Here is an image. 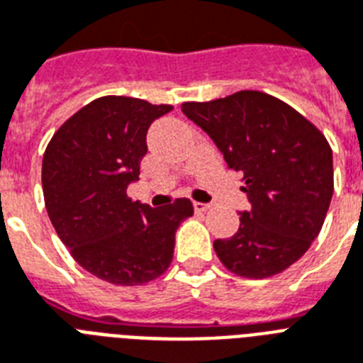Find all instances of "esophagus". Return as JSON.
Returning a JSON list of instances; mask_svg holds the SVG:
<instances>
[{"label": "esophagus", "instance_id": "obj_1", "mask_svg": "<svg viewBox=\"0 0 363 363\" xmlns=\"http://www.w3.org/2000/svg\"><path fill=\"white\" fill-rule=\"evenodd\" d=\"M193 208H195V211H206V210H210V204H204V202H193Z\"/></svg>", "mask_w": 363, "mask_h": 363}]
</instances>
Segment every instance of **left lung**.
<instances>
[{"label": "left lung", "instance_id": "8db88e82", "mask_svg": "<svg viewBox=\"0 0 363 363\" xmlns=\"http://www.w3.org/2000/svg\"><path fill=\"white\" fill-rule=\"evenodd\" d=\"M182 112L242 172L251 208L240 228L213 249L225 268L247 279L281 274L323 228L333 195L332 147L300 112L262 91L184 103Z\"/></svg>", "mask_w": 363, "mask_h": 363}]
</instances>
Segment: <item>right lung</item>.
<instances>
[{"label":"right lung","mask_w":363,"mask_h":363,"mask_svg":"<svg viewBox=\"0 0 363 363\" xmlns=\"http://www.w3.org/2000/svg\"><path fill=\"white\" fill-rule=\"evenodd\" d=\"M170 110L101 97L57 129L43 157L45 204L57 236L84 269L112 285H142L164 274L179 223L193 216L189 199L152 208L127 196L147 153V129Z\"/></svg>","instance_id":"obj_1"}]
</instances>
